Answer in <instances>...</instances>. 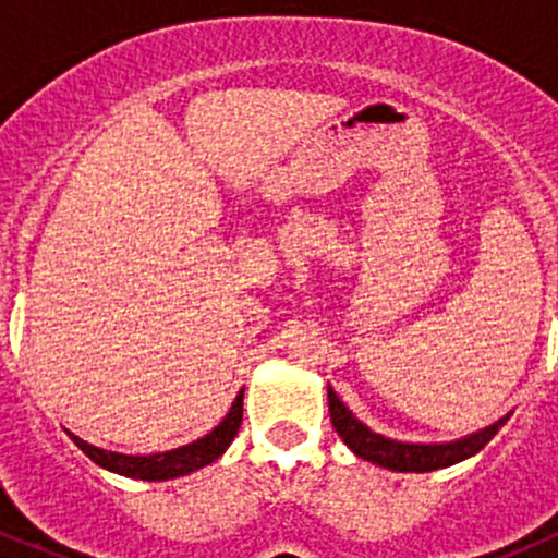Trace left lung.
Wrapping results in <instances>:
<instances>
[{
  "label": "left lung",
  "instance_id": "8db88e82",
  "mask_svg": "<svg viewBox=\"0 0 558 558\" xmlns=\"http://www.w3.org/2000/svg\"><path fill=\"white\" fill-rule=\"evenodd\" d=\"M328 407H330V420L336 433L341 435V440L356 457L364 462H373L383 470L393 472H433L444 470V466L459 464L464 459L475 457L480 448L496 435L509 420V414L501 417L493 425L483 427V430L464 435V438L446 440V444H407V440L386 438V435L369 430L364 422L351 412L345 403L338 399V393L328 386Z\"/></svg>",
  "mask_w": 558,
  "mask_h": 558
}]
</instances>
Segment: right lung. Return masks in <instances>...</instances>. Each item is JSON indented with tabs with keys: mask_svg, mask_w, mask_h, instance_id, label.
Listing matches in <instances>:
<instances>
[{
	"mask_svg": "<svg viewBox=\"0 0 558 558\" xmlns=\"http://www.w3.org/2000/svg\"><path fill=\"white\" fill-rule=\"evenodd\" d=\"M243 417V390L235 396L230 412L222 417L220 425L215 430H209L204 438L194 440V444H185L162 453H123V451H110V448H101L88 444V440L78 438L75 433L70 435L75 446L92 459L94 464H99L101 470H110L114 475L133 477V480H146V483H162V480H175L191 472L202 470V466L213 464L215 459H220L228 451V446L233 444V438L239 435Z\"/></svg>",
	"mask_w": 558,
	"mask_h": 558,
	"instance_id": "add662e5",
	"label": "right lung"
}]
</instances>
